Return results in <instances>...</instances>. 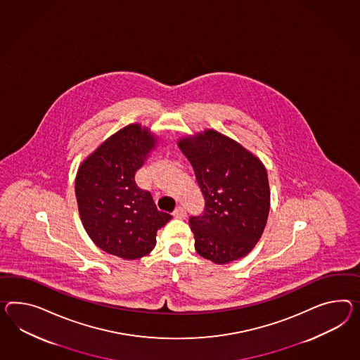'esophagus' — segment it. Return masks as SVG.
Wrapping results in <instances>:
<instances>
[{
	"label": "esophagus",
	"mask_w": 360,
	"mask_h": 360,
	"mask_svg": "<svg viewBox=\"0 0 360 360\" xmlns=\"http://www.w3.org/2000/svg\"><path fill=\"white\" fill-rule=\"evenodd\" d=\"M174 217L177 218V219H184L185 217H186V212H185L184 207L177 206L175 209V212H174Z\"/></svg>",
	"instance_id": "obj_1"
}]
</instances>
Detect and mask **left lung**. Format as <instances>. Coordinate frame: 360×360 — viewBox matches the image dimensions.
I'll return each mask as SVG.
<instances>
[{"label":"left lung","mask_w":360,"mask_h":360,"mask_svg":"<svg viewBox=\"0 0 360 360\" xmlns=\"http://www.w3.org/2000/svg\"><path fill=\"white\" fill-rule=\"evenodd\" d=\"M193 167L205 209L191 217L194 248L215 264L247 256L266 226L270 189L262 162L215 130L179 139Z\"/></svg>","instance_id":"obj_1"}]
</instances>
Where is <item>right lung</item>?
Here are the masks:
<instances>
[{"label": "right lung", "instance_id": "add662e5", "mask_svg": "<svg viewBox=\"0 0 360 360\" xmlns=\"http://www.w3.org/2000/svg\"><path fill=\"white\" fill-rule=\"evenodd\" d=\"M157 139L148 128L130 124L87 158L75 177V197L83 227L104 252L124 259L148 255L157 231L172 218L159 212L153 195L134 176Z\"/></svg>", "mask_w": 360, "mask_h": 360}]
</instances>
